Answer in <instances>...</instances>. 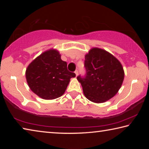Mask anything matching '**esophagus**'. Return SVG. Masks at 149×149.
I'll list each match as a JSON object with an SVG mask.
<instances>
[{"label": "esophagus", "instance_id": "1", "mask_svg": "<svg viewBox=\"0 0 149 149\" xmlns=\"http://www.w3.org/2000/svg\"><path fill=\"white\" fill-rule=\"evenodd\" d=\"M78 70H75V75H76V76H77V75H78Z\"/></svg>", "mask_w": 149, "mask_h": 149}]
</instances>
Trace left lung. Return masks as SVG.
<instances>
[{
	"label": "left lung",
	"mask_w": 149,
	"mask_h": 149,
	"mask_svg": "<svg viewBox=\"0 0 149 149\" xmlns=\"http://www.w3.org/2000/svg\"><path fill=\"white\" fill-rule=\"evenodd\" d=\"M85 77L77 76L85 97L95 103L104 102L116 94L124 79L121 63L112 54L93 48L85 55Z\"/></svg>",
	"instance_id": "8db88e82"
}]
</instances>
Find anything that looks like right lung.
<instances>
[{
	"mask_svg": "<svg viewBox=\"0 0 149 149\" xmlns=\"http://www.w3.org/2000/svg\"><path fill=\"white\" fill-rule=\"evenodd\" d=\"M29 87L35 94L45 100L58 98L64 94L75 73L67 69L58 50L44 52L30 63L26 72Z\"/></svg>",
	"mask_w": 149,
	"mask_h": 149,
	"instance_id": "right-lung-1",
	"label": "right lung"
}]
</instances>
